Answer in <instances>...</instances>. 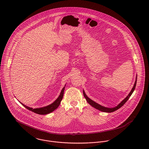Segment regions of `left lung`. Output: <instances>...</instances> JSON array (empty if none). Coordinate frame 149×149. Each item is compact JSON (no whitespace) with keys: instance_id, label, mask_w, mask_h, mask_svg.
Here are the masks:
<instances>
[{"instance_id":"1","label":"left lung","mask_w":149,"mask_h":149,"mask_svg":"<svg viewBox=\"0 0 149 149\" xmlns=\"http://www.w3.org/2000/svg\"><path fill=\"white\" fill-rule=\"evenodd\" d=\"M136 80H137V76H136V80H135V83H134V85L133 86L131 91H130V92L129 93V94L117 106L113 108H107L106 107L102 106L100 104H99L98 103L95 102L94 101H93L92 100H91V99H89L87 96L85 94V91L83 90V95H84V96L86 99V100L87 101V102L91 106L94 107L95 108L99 110V111H103V112H114L115 111H116L117 109H119L120 107L123 106L125 103L128 100V99L130 98V97L131 96V95H132V93H133L135 88V86H136Z\"/></svg>"}]
</instances>
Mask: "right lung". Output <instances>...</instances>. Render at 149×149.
<instances>
[{
  "instance_id": "add662e5",
  "label": "right lung",
  "mask_w": 149,
  "mask_h": 149,
  "mask_svg": "<svg viewBox=\"0 0 149 149\" xmlns=\"http://www.w3.org/2000/svg\"><path fill=\"white\" fill-rule=\"evenodd\" d=\"M65 85H65V86L62 89V90L61 91V93H60L59 96L58 97V98L53 103H52L51 104H49L47 106L43 107H41V108H33L31 107L26 106L24 104L22 103L21 102H19L21 103L22 106H23L24 107H26L27 109H29V110H30V111H32L34 113H36L37 114H40V115L48 114V113L54 111L56 109H57L60 106V104L61 103V102L63 99V96H64V89H65Z\"/></svg>"
}]
</instances>
